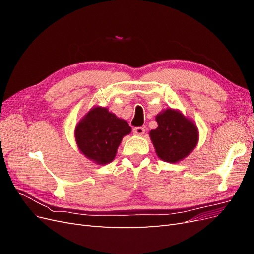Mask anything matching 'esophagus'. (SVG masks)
Segmentation results:
<instances>
[{
  "label": "esophagus",
  "mask_w": 254,
  "mask_h": 254,
  "mask_svg": "<svg viewBox=\"0 0 254 254\" xmlns=\"http://www.w3.org/2000/svg\"><path fill=\"white\" fill-rule=\"evenodd\" d=\"M132 132L135 135H143L145 133V129L143 127H134L132 129Z\"/></svg>",
  "instance_id": "obj_1"
}]
</instances>
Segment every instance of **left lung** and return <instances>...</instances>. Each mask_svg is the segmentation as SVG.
Returning <instances> with one entry per match:
<instances>
[{"mask_svg":"<svg viewBox=\"0 0 254 254\" xmlns=\"http://www.w3.org/2000/svg\"><path fill=\"white\" fill-rule=\"evenodd\" d=\"M158 128L149 132L158 157L177 163L188 157L198 143V129L179 110L166 109L156 117Z\"/></svg>","mask_w":254,"mask_h":254,"instance_id":"1","label":"left lung"}]
</instances>
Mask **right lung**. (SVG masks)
<instances>
[{"mask_svg": "<svg viewBox=\"0 0 254 254\" xmlns=\"http://www.w3.org/2000/svg\"><path fill=\"white\" fill-rule=\"evenodd\" d=\"M131 132L124 120L103 107H93L79 121L75 128V140L78 148L94 163H110L117 155L122 139Z\"/></svg>", "mask_w": 254, "mask_h": 254, "instance_id": "obj_1", "label": "right lung"}]
</instances>
